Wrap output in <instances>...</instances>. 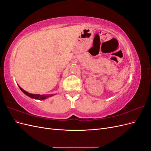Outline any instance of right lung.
<instances>
[{
    "label": "right lung",
    "mask_w": 151,
    "mask_h": 151,
    "mask_svg": "<svg viewBox=\"0 0 151 151\" xmlns=\"http://www.w3.org/2000/svg\"><path fill=\"white\" fill-rule=\"evenodd\" d=\"M19 88L25 94H26L27 96H28L30 98H34V99H39V100H42V99H46L50 96H53V95H40V94H30L28 92H26V91H24V89H22L20 86Z\"/></svg>",
    "instance_id": "add662e5"
}]
</instances>
